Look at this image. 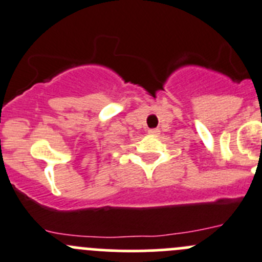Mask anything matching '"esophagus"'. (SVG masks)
I'll return each instance as SVG.
<instances>
[{
	"instance_id": "1",
	"label": "esophagus",
	"mask_w": 262,
	"mask_h": 262,
	"mask_svg": "<svg viewBox=\"0 0 262 262\" xmlns=\"http://www.w3.org/2000/svg\"><path fill=\"white\" fill-rule=\"evenodd\" d=\"M159 129H149L148 130V133H151V134H159Z\"/></svg>"
}]
</instances>
